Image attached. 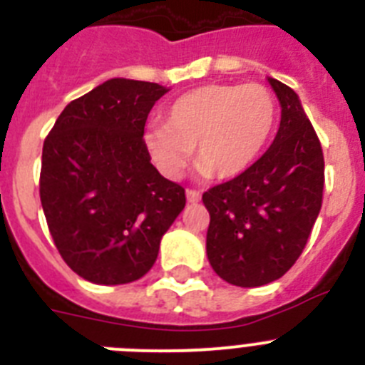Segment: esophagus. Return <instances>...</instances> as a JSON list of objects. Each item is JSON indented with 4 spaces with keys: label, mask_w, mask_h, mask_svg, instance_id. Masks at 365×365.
<instances>
[{
    "label": "esophagus",
    "mask_w": 365,
    "mask_h": 365,
    "mask_svg": "<svg viewBox=\"0 0 365 365\" xmlns=\"http://www.w3.org/2000/svg\"><path fill=\"white\" fill-rule=\"evenodd\" d=\"M186 199H188L190 202H197L201 201V193L197 192V190H186Z\"/></svg>",
    "instance_id": "34e87169"
}]
</instances>
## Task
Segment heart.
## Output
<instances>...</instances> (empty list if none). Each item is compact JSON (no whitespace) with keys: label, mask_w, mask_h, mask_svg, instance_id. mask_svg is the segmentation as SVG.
<instances>
[{"label":"heart","mask_w":365,"mask_h":365,"mask_svg":"<svg viewBox=\"0 0 365 365\" xmlns=\"http://www.w3.org/2000/svg\"><path fill=\"white\" fill-rule=\"evenodd\" d=\"M276 120V98L265 86L212 83L179 96L164 113V128L151 130L146 144L166 175H180L195 148L202 172L232 179L259 159Z\"/></svg>","instance_id":"b5f03b06"}]
</instances>
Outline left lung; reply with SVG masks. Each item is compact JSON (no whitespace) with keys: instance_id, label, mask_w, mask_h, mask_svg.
Wrapping results in <instances>:
<instances>
[{"instance_id":"left-lung-1","label":"left lung","mask_w":365,"mask_h":365,"mask_svg":"<svg viewBox=\"0 0 365 365\" xmlns=\"http://www.w3.org/2000/svg\"><path fill=\"white\" fill-rule=\"evenodd\" d=\"M282 106L272 146L247 172L202 193L206 254L219 278L261 287L303 252L324 197V151L298 95L269 78Z\"/></svg>"}]
</instances>
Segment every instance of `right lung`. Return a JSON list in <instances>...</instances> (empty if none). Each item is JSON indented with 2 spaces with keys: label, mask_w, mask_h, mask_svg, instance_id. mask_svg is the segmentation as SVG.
Listing matches in <instances>:
<instances>
[{
  "label": "right lung",
  "mask_w": 365,
  "mask_h": 365,
  "mask_svg": "<svg viewBox=\"0 0 365 365\" xmlns=\"http://www.w3.org/2000/svg\"><path fill=\"white\" fill-rule=\"evenodd\" d=\"M166 87L111 78L66 106L41 153L40 199L67 265L98 285L153 267L186 205L185 188L150 163L144 125Z\"/></svg>",
  "instance_id": "obj_1"
}]
</instances>
